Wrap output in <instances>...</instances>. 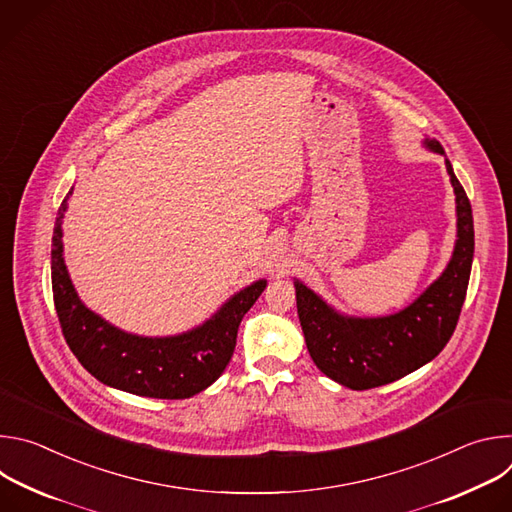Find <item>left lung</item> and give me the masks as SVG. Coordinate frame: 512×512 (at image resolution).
Listing matches in <instances>:
<instances>
[{"mask_svg":"<svg viewBox=\"0 0 512 512\" xmlns=\"http://www.w3.org/2000/svg\"><path fill=\"white\" fill-rule=\"evenodd\" d=\"M423 148L446 158L440 141L425 137ZM446 170L456 194L454 251L442 275L407 308L389 316H348L294 279L308 352L316 367L342 387L362 391L393 383L433 360L456 330L474 259V221L448 158Z\"/></svg>","mask_w":512,"mask_h":512,"instance_id":"obj_1","label":"left lung"}]
</instances>
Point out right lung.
Wrapping results in <instances>:
<instances>
[{"mask_svg": "<svg viewBox=\"0 0 512 512\" xmlns=\"http://www.w3.org/2000/svg\"><path fill=\"white\" fill-rule=\"evenodd\" d=\"M72 190L68 192V196ZM62 200L52 235V294L62 334L72 354L103 385L154 399H188L210 387L227 369L243 316L267 279L239 289L202 324L174 336H139L95 314L79 298L64 263Z\"/></svg>", "mask_w": 512, "mask_h": 512, "instance_id": "1", "label": "right lung"}]
</instances>
